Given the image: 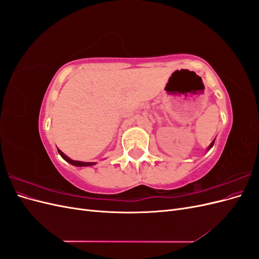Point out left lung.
Wrapping results in <instances>:
<instances>
[{"mask_svg": "<svg viewBox=\"0 0 259 259\" xmlns=\"http://www.w3.org/2000/svg\"><path fill=\"white\" fill-rule=\"evenodd\" d=\"M214 143H215V139H214V140H213V142H211V143H210V145L208 146V148H207V149H208V150H209V149H210L211 147H213V146H214Z\"/></svg>", "mask_w": 259, "mask_h": 259, "instance_id": "1", "label": "left lung"}]
</instances>
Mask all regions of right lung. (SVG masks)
I'll return each instance as SVG.
<instances>
[{
	"instance_id": "right-lung-1",
	"label": "right lung",
	"mask_w": 259,
	"mask_h": 259,
	"mask_svg": "<svg viewBox=\"0 0 259 259\" xmlns=\"http://www.w3.org/2000/svg\"><path fill=\"white\" fill-rule=\"evenodd\" d=\"M57 150H58V153L61 155L62 159L67 161L68 163L72 164V165H74V166H91V165H95V164H96V162H81V161L71 160L70 158H68V156L64 152H61L59 149H57Z\"/></svg>"
}]
</instances>
